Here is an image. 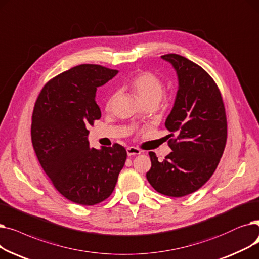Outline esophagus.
I'll use <instances>...</instances> for the list:
<instances>
[{
  "mask_svg": "<svg viewBox=\"0 0 259 259\" xmlns=\"http://www.w3.org/2000/svg\"><path fill=\"white\" fill-rule=\"evenodd\" d=\"M126 153L128 156H136V155H140L141 151L137 147H134V146H130L126 149Z\"/></svg>",
  "mask_w": 259,
  "mask_h": 259,
  "instance_id": "34e87169",
  "label": "esophagus"
}]
</instances>
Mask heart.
<instances>
[{"instance_id":"1","label":"heart","mask_w":259,"mask_h":259,"mask_svg":"<svg viewBox=\"0 0 259 259\" xmlns=\"http://www.w3.org/2000/svg\"><path fill=\"white\" fill-rule=\"evenodd\" d=\"M130 89L137 95L143 103H158L162 98L164 85L162 80L152 71H141L128 82ZM115 99V95L109 96L106 108H109Z\"/></svg>"}]
</instances>
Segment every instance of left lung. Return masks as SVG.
<instances>
[{
	"mask_svg": "<svg viewBox=\"0 0 259 259\" xmlns=\"http://www.w3.org/2000/svg\"><path fill=\"white\" fill-rule=\"evenodd\" d=\"M161 58L178 77L174 106L165 120L171 151L158 161L150 152L152 167L146 179L160 194L182 197L200 189L211 178L227 142V117L221 94L199 65L176 54Z\"/></svg>",
	"mask_w": 259,
	"mask_h": 259,
	"instance_id": "1",
	"label": "left lung"
}]
</instances>
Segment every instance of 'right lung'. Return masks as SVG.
Here are the masks:
<instances>
[{
    "label": "right lung",
    "instance_id": "add662e5",
    "mask_svg": "<svg viewBox=\"0 0 259 259\" xmlns=\"http://www.w3.org/2000/svg\"><path fill=\"white\" fill-rule=\"evenodd\" d=\"M118 73L100 65L82 64L45 84L35 101L31 141L39 162L54 187L68 200L99 203L113 193L126 151L91 149L88 127L101 118L96 92Z\"/></svg>",
    "mask_w": 259,
    "mask_h": 259
}]
</instances>
